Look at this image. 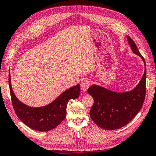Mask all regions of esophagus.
Masks as SVG:
<instances>
[{
    "label": "esophagus",
    "instance_id": "obj_1",
    "mask_svg": "<svg viewBox=\"0 0 156 156\" xmlns=\"http://www.w3.org/2000/svg\"><path fill=\"white\" fill-rule=\"evenodd\" d=\"M90 84H91V81L90 80H84L81 84V90H82L83 91H86L88 87L90 86Z\"/></svg>",
    "mask_w": 156,
    "mask_h": 156
}]
</instances>
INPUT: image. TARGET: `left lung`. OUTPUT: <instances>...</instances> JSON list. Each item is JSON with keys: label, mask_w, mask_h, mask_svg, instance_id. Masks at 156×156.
<instances>
[{"label": "left lung", "mask_w": 156, "mask_h": 156, "mask_svg": "<svg viewBox=\"0 0 156 156\" xmlns=\"http://www.w3.org/2000/svg\"><path fill=\"white\" fill-rule=\"evenodd\" d=\"M134 53L144 58L140 53L135 42L128 37ZM146 66V63H145ZM147 70L140 82L135 89L130 92L115 93L92 85L88 88V93L93 98V105L90 109V118L95 124L105 130H116L126 126L135 118L143 106L146 96Z\"/></svg>", "instance_id": "obj_1"}]
</instances>
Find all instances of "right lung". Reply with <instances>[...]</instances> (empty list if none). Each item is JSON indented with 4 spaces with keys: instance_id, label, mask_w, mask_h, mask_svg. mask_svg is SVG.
<instances>
[{
    "instance_id": "1",
    "label": "right lung",
    "mask_w": 156,
    "mask_h": 156,
    "mask_svg": "<svg viewBox=\"0 0 156 156\" xmlns=\"http://www.w3.org/2000/svg\"><path fill=\"white\" fill-rule=\"evenodd\" d=\"M8 81L12 104L18 118L28 127L40 132L51 130L58 126L66 118L69 100L78 98L80 93V86L77 84L63 92L49 105L35 108L26 106L17 100L12 89L9 73Z\"/></svg>"
}]
</instances>
